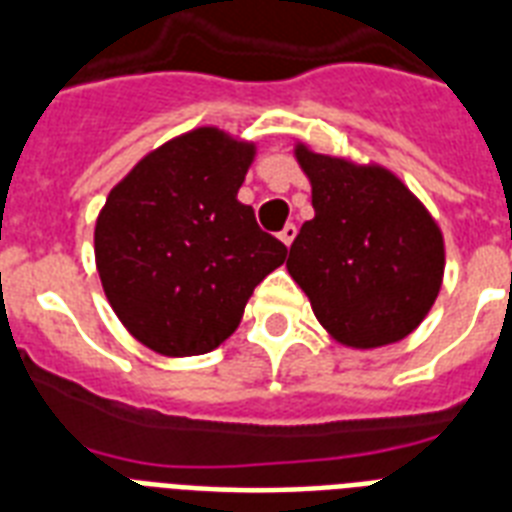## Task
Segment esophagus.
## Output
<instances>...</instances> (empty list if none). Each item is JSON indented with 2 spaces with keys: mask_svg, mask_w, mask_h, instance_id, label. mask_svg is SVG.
<instances>
[{
  "mask_svg": "<svg viewBox=\"0 0 512 512\" xmlns=\"http://www.w3.org/2000/svg\"><path fill=\"white\" fill-rule=\"evenodd\" d=\"M295 236H297V225H292V223L284 225V228H281V233H279L281 244H287V247H292V241H295Z\"/></svg>",
  "mask_w": 512,
  "mask_h": 512,
  "instance_id": "esophagus-1",
  "label": "esophagus"
}]
</instances>
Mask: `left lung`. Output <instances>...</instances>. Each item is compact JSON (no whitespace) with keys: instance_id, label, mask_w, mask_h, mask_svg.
Masks as SVG:
<instances>
[{"instance_id":"8db88e82","label":"left lung","mask_w":512,"mask_h":512,"mask_svg":"<svg viewBox=\"0 0 512 512\" xmlns=\"http://www.w3.org/2000/svg\"><path fill=\"white\" fill-rule=\"evenodd\" d=\"M316 215L289 247L287 271L340 345L382 348L420 327L444 281V233L380 164L295 146Z\"/></svg>"}]
</instances>
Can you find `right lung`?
<instances>
[{"label": "right lung", "instance_id": "obj_1", "mask_svg": "<svg viewBox=\"0 0 512 512\" xmlns=\"http://www.w3.org/2000/svg\"><path fill=\"white\" fill-rule=\"evenodd\" d=\"M255 151L196 127L143 156L108 193L95 265L114 313L146 348L170 358L215 350L257 284L287 260L236 199Z\"/></svg>", "mask_w": 512, "mask_h": 512}]
</instances>
